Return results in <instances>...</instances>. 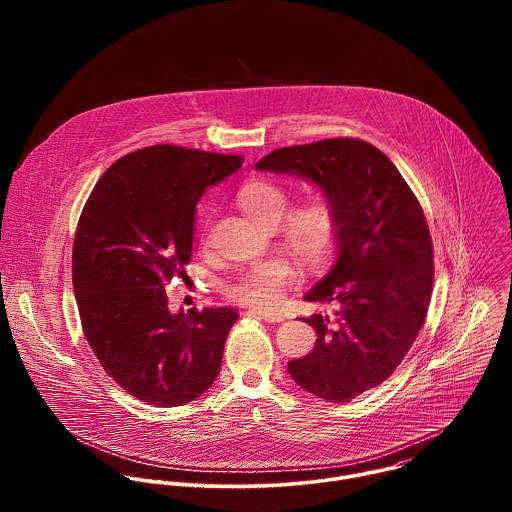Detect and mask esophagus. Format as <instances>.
Returning a JSON list of instances; mask_svg holds the SVG:
<instances>
[{"mask_svg":"<svg viewBox=\"0 0 512 512\" xmlns=\"http://www.w3.org/2000/svg\"><path fill=\"white\" fill-rule=\"evenodd\" d=\"M249 314H251V316H259V318H263L265 322H283V316L277 314V312H273V310H259V308H253V310H249Z\"/></svg>","mask_w":512,"mask_h":512,"instance_id":"1","label":"esophagus"}]
</instances>
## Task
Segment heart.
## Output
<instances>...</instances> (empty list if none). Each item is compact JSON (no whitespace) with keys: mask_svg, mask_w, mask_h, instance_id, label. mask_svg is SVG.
<instances>
[{"mask_svg":"<svg viewBox=\"0 0 512 512\" xmlns=\"http://www.w3.org/2000/svg\"><path fill=\"white\" fill-rule=\"evenodd\" d=\"M243 212L261 227H277L291 196L273 180H251L237 194ZM283 218V217H282ZM284 219V218H283ZM287 249L306 265L326 261L338 241V218L324 196H312L291 210L281 224ZM296 281V269L283 257H271L251 265L227 285V296L245 306H275L283 289Z\"/></svg>","mask_w":512,"mask_h":512,"instance_id":"heart-1","label":"heart"}]
</instances>
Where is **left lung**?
<instances>
[{
  "label": "left lung",
  "instance_id": "left-lung-1",
  "mask_svg": "<svg viewBox=\"0 0 512 512\" xmlns=\"http://www.w3.org/2000/svg\"><path fill=\"white\" fill-rule=\"evenodd\" d=\"M255 168L306 178L334 206L336 263L304 300L340 308L304 318L316 346L287 371L308 393L348 403L395 373L425 322L433 285L425 214L395 164L362 139L291 145Z\"/></svg>",
  "mask_w": 512,
  "mask_h": 512
}]
</instances>
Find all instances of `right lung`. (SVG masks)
<instances>
[{"label":"right lung","instance_id":"right-lung-1","mask_svg":"<svg viewBox=\"0 0 512 512\" xmlns=\"http://www.w3.org/2000/svg\"><path fill=\"white\" fill-rule=\"evenodd\" d=\"M241 164L243 156L152 145L117 160L81 212L72 285L85 338L105 373L148 405L194 401L221 371L239 314H172L164 287L190 263L196 202Z\"/></svg>","mask_w":512,"mask_h":512}]
</instances>
